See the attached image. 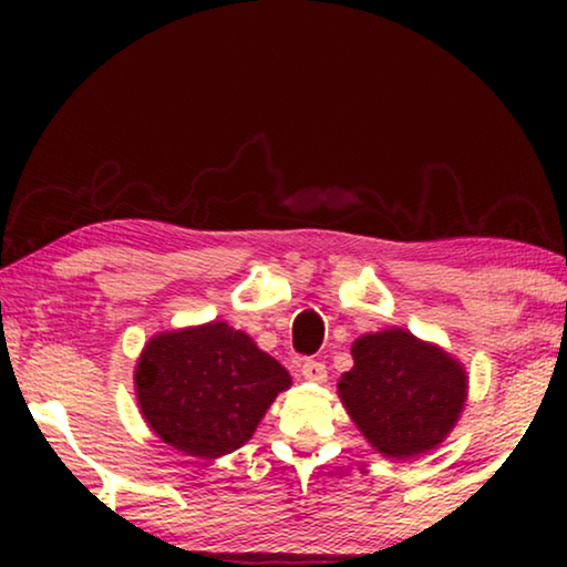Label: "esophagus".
Instances as JSON below:
<instances>
[{
    "mask_svg": "<svg viewBox=\"0 0 567 567\" xmlns=\"http://www.w3.org/2000/svg\"><path fill=\"white\" fill-rule=\"evenodd\" d=\"M301 377H305L307 382L322 384L324 379H328V369H324L322 361H305L301 363Z\"/></svg>",
    "mask_w": 567,
    "mask_h": 567,
    "instance_id": "1",
    "label": "esophagus"
}]
</instances>
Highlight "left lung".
Listing matches in <instances>:
<instances>
[{"mask_svg":"<svg viewBox=\"0 0 567 567\" xmlns=\"http://www.w3.org/2000/svg\"><path fill=\"white\" fill-rule=\"evenodd\" d=\"M338 398L361 436L390 460H415L452 433L467 402L464 363L405 328L355 338Z\"/></svg>","mask_w":567,"mask_h":567,"instance_id":"8db88e82","label":"left lung"}]
</instances>
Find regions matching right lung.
<instances>
[{
	"label": "right lung",
	"mask_w": 567,
	"mask_h": 567,
	"mask_svg": "<svg viewBox=\"0 0 567 567\" xmlns=\"http://www.w3.org/2000/svg\"><path fill=\"white\" fill-rule=\"evenodd\" d=\"M291 374L231 324L214 320L146 340L134 369L144 421L167 446L219 460L245 446Z\"/></svg>",
	"instance_id": "add662e5"
}]
</instances>
